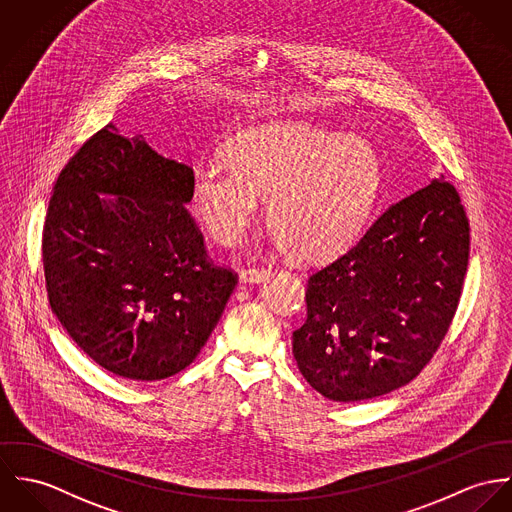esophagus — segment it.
<instances>
[{"instance_id":"34e87169","label":"esophagus","mask_w":512,"mask_h":512,"mask_svg":"<svg viewBox=\"0 0 512 512\" xmlns=\"http://www.w3.org/2000/svg\"><path fill=\"white\" fill-rule=\"evenodd\" d=\"M239 279H241V283L245 284L267 283V281L273 279V271H267V269H245V271H241Z\"/></svg>"}]
</instances>
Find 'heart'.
<instances>
[{
    "label": "heart",
    "mask_w": 512,
    "mask_h": 512,
    "mask_svg": "<svg viewBox=\"0 0 512 512\" xmlns=\"http://www.w3.org/2000/svg\"><path fill=\"white\" fill-rule=\"evenodd\" d=\"M228 167L194 172V214L222 245H235L259 212L271 241L300 261L338 253L361 229L375 200L379 159L357 135L306 123H269L237 133L224 151Z\"/></svg>",
    "instance_id": "b5f03b06"
}]
</instances>
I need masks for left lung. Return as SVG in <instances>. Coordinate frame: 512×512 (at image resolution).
<instances>
[{
	"label": "left lung",
	"mask_w": 512,
	"mask_h": 512,
	"mask_svg": "<svg viewBox=\"0 0 512 512\" xmlns=\"http://www.w3.org/2000/svg\"><path fill=\"white\" fill-rule=\"evenodd\" d=\"M467 259L469 222L444 176L391 204L308 279V316L292 334L304 379L336 402L410 383L448 334Z\"/></svg>",
	"instance_id": "1"
}]
</instances>
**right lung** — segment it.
<instances>
[{"instance_id":"obj_1","label":"right lung","mask_w":512,"mask_h":512,"mask_svg":"<svg viewBox=\"0 0 512 512\" xmlns=\"http://www.w3.org/2000/svg\"><path fill=\"white\" fill-rule=\"evenodd\" d=\"M192 180L188 165L108 123L53 188L43 229L51 308L90 359L123 379L161 381L186 369L237 284L208 261L184 206Z\"/></svg>"}]
</instances>
